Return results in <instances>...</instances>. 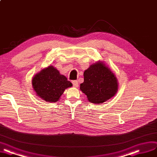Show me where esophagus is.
<instances>
[{
	"label": "esophagus",
	"instance_id": "esophagus-1",
	"mask_svg": "<svg viewBox=\"0 0 157 157\" xmlns=\"http://www.w3.org/2000/svg\"><path fill=\"white\" fill-rule=\"evenodd\" d=\"M72 83H73V85L75 86V87H78V83L77 80H73Z\"/></svg>",
	"mask_w": 157,
	"mask_h": 157
}]
</instances>
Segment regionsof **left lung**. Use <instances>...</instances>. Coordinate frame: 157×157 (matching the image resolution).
I'll use <instances>...</instances> for the list:
<instances>
[{
    "instance_id": "left-lung-1",
    "label": "left lung",
    "mask_w": 157,
    "mask_h": 157,
    "mask_svg": "<svg viewBox=\"0 0 157 157\" xmlns=\"http://www.w3.org/2000/svg\"><path fill=\"white\" fill-rule=\"evenodd\" d=\"M80 90L94 104H101L114 96L118 90L116 75L101 61L97 62L84 72V82Z\"/></svg>"
}]
</instances>
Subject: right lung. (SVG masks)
Masks as SVG:
<instances>
[{
    "mask_svg": "<svg viewBox=\"0 0 157 157\" xmlns=\"http://www.w3.org/2000/svg\"><path fill=\"white\" fill-rule=\"evenodd\" d=\"M32 84L36 95L49 102L58 101L65 90L73 86L64 75H61L52 66L37 73L32 78Z\"/></svg>",
    "mask_w": 157,
    "mask_h": 157,
    "instance_id": "right-lung-1",
    "label": "right lung"
}]
</instances>
